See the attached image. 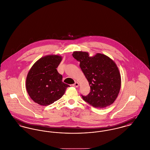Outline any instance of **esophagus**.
I'll list each match as a JSON object with an SVG mask.
<instances>
[{
  "label": "esophagus",
  "instance_id": "esophagus-1",
  "mask_svg": "<svg viewBox=\"0 0 150 150\" xmlns=\"http://www.w3.org/2000/svg\"><path fill=\"white\" fill-rule=\"evenodd\" d=\"M72 86H73L74 87H76V88H77V87H79V83L78 82H76L74 84L72 85Z\"/></svg>",
  "mask_w": 150,
  "mask_h": 150
}]
</instances>
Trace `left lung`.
Returning a JSON list of instances; mask_svg holds the SVG:
<instances>
[{
    "label": "left lung",
    "mask_w": 150,
    "mask_h": 150,
    "mask_svg": "<svg viewBox=\"0 0 150 150\" xmlns=\"http://www.w3.org/2000/svg\"><path fill=\"white\" fill-rule=\"evenodd\" d=\"M73 57L89 82L90 92L81 95L83 100L94 108L102 109L111 105L120 92L121 78L115 63L107 56L97 53L90 57L86 52H74Z\"/></svg>",
    "instance_id": "left-lung-1"
}]
</instances>
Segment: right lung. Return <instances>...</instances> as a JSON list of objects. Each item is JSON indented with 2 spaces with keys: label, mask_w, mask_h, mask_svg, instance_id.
I'll list each match as a JSON object with an SVG mask.
<instances>
[{
  "label": "right lung",
  "mask_w": 150,
  "mask_h": 150,
  "mask_svg": "<svg viewBox=\"0 0 150 150\" xmlns=\"http://www.w3.org/2000/svg\"><path fill=\"white\" fill-rule=\"evenodd\" d=\"M62 57L49 55L37 61L30 68L26 79V89L35 102L48 106L59 100L70 86L62 81L56 68Z\"/></svg>",
  "instance_id": "add662e5"
}]
</instances>
